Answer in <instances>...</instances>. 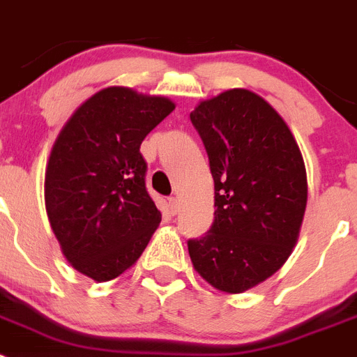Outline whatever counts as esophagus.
<instances>
[{
    "label": "esophagus",
    "mask_w": 357,
    "mask_h": 357,
    "mask_svg": "<svg viewBox=\"0 0 357 357\" xmlns=\"http://www.w3.org/2000/svg\"><path fill=\"white\" fill-rule=\"evenodd\" d=\"M178 209H181V202H178V198L176 197L169 198V211H172V214L178 213Z\"/></svg>",
    "instance_id": "1"
}]
</instances>
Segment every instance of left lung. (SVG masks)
<instances>
[{
	"label": "left lung",
	"instance_id": "left-lung-1",
	"mask_svg": "<svg viewBox=\"0 0 357 357\" xmlns=\"http://www.w3.org/2000/svg\"><path fill=\"white\" fill-rule=\"evenodd\" d=\"M214 178V222L189 239L195 270L213 288L243 293L264 282L291 255L307 204L301 148L259 94L229 89L191 112Z\"/></svg>",
	"mask_w": 357,
	"mask_h": 357
}]
</instances>
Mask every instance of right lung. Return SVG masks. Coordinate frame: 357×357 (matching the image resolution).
Listing matches in <instances>:
<instances>
[{
	"label": "right lung",
	"instance_id": "obj_1",
	"mask_svg": "<svg viewBox=\"0 0 357 357\" xmlns=\"http://www.w3.org/2000/svg\"><path fill=\"white\" fill-rule=\"evenodd\" d=\"M175 103L112 85L87 98L56 135L44 176L53 234L75 270L107 282L125 273L160 223L139 146Z\"/></svg>",
	"mask_w": 357,
	"mask_h": 357
}]
</instances>
